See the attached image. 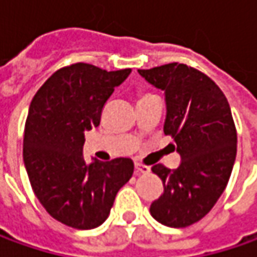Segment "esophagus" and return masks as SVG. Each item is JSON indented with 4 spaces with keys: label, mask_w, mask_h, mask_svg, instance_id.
Wrapping results in <instances>:
<instances>
[{
    "label": "esophagus",
    "mask_w": 257,
    "mask_h": 257,
    "mask_svg": "<svg viewBox=\"0 0 257 257\" xmlns=\"http://www.w3.org/2000/svg\"><path fill=\"white\" fill-rule=\"evenodd\" d=\"M134 167H136V172L137 173H143V174H146V173L150 172V167H147V166H144V164L142 163H136L134 164Z\"/></svg>",
    "instance_id": "1"
}]
</instances>
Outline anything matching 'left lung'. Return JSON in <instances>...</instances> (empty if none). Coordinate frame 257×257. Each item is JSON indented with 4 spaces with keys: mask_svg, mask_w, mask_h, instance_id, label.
Here are the masks:
<instances>
[{
    "mask_svg": "<svg viewBox=\"0 0 257 257\" xmlns=\"http://www.w3.org/2000/svg\"><path fill=\"white\" fill-rule=\"evenodd\" d=\"M139 74L164 91V134L172 136L180 166H153L164 186L152 203L150 214L169 227L199 222L226 189L236 160L237 134L230 105L222 90L207 75L186 64H172Z\"/></svg>",
    "mask_w": 257,
    "mask_h": 257,
    "instance_id": "8db88e82",
    "label": "left lung"
}]
</instances>
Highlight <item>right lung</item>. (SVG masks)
I'll list each match as a JSON object with an SVG mask.
<instances>
[{"label": "right lung", "mask_w": 257, "mask_h": 257, "mask_svg": "<svg viewBox=\"0 0 257 257\" xmlns=\"http://www.w3.org/2000/svg\"><path fill=\"white\" fill-rule=\"evenodd\" d=\"M130 73L77 63L51 75L30 104L25 170L47 213L70 227L103 224L118 190L133 176L132 159L87 163L83 157L85 132L100 124L104 104Z\"/></svg>", "instance_id": "right-lung-1"}]
</instances>
